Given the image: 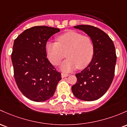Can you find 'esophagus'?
<instances>
[{"mask_svg":"<svg viewBox=\"0 0 127 127\" xmlns=\"http://www.w3.org/2000/svg\"><path fill=\"white\" fill-rule=\"evenodd\" d=\"M69 76V75L68 74H66V73H61V78H63L64 77H67V76Z\"/></svg>","mask_w":127,"mask_h":127,"instance_id":"obj_1","label":"esophagus"}]
</instances>
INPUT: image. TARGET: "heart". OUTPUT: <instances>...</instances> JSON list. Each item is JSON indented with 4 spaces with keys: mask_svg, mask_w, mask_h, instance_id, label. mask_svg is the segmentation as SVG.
Returning a JSON list of instances; mask_svg holds the SVG:
<instances>
[{
    "mask_svg": "<svg viewBox=\"0 0 127 127\" xmlns=\"http://www.w3.org/2000/svg\"><path fill=\"white\" fill-rule=\"evenodd\" d=\"M57 43L48 42L46 51L50 61L54 65L61 64V70L69 72L78 67L83 69L91 62L94 54V44L88 36L83 35L75 31H68L57 38Z\"/></svg>",
    "mask_w": 127,
    "mask_h": 127,
    "instance_id": "heart-1",
    "label": "heart"
}]
</instances>
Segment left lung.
I'll return each mask as SVG.
<instances>
[{
    "label": "left lung",
    "instance_id": "8db88e82",
    "mask_svg": "<svg viewBox=\"0 0 127 127\" xmlns=\"http://www.w3.org/2000/svg\"><path fill=\"white\" fill-rule=\"evenodd\" d=\"M86 33L92 40L94 54L91 62L80 73L72 87L73 94L83 101H92L102 97L113 81L116 63L115 45L103 31L90 25L73 26Z\"/></svg>",
    "mask_w": 127,
    "mask_h": 127
}]
</instances>
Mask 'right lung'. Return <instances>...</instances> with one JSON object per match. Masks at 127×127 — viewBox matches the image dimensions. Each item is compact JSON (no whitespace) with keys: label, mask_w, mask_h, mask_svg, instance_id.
I'll use <instances>...</instances> for the list:
<instances>
[{"label":"right lung","mask_w":127,"mask_h":127,"mask_svg":"<svg viewBox=\"0 0 127 127\" xmlns=\"http://www.w3.org/2000/svg\"><path fill=\"white\" fill-rule=\"evenodd\" d=\"M60 31L55 28L34 26L14 41L11 60L15 80L21 92L33 101L42 102L52 97L61 79L46 51L48 39Z\"/></svg>","instance_id":"1"}]
</instances>
